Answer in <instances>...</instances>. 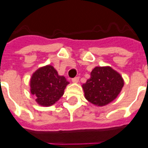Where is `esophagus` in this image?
Wrapping results in <instances>:
<instances>
[{
    "instance_id": "obj_1",
    "label": "esophagus",
    "mask_w": 148,
    "mask_h": 148,
    "mask_svg": "<svg viewBox=\"0 0 148 148\" xmlns=\"http://www.w3.org/2000/svg\"><path fill=\"white\" fill-rule=\"evenodd\" d=\"M79 82V77H74V78L72 79V82L73 83H77Z\"/></svg>"
}]
</instances>
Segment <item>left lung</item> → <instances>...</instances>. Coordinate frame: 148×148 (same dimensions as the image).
Here are the masks:
<instances>
[{
    "mask_svg": "<svg viewBox=\"0 0 148 148\" xmlns=\"http://www.w3.org/2000/svg\"><path fill=\"white\" fill-rule=\"evenodd\" d=\"M123 86L121 74L109 66H95L91 72V77L82 85L84 98L99 107L114 101Z\"/></svg>",
    "mask_w": 148,
    "mask_h": 148,
    "instance_id": "left-lung-1",
    "label": "left lung"
}]
</instances>
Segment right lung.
<instances>
[{
	"label": "right lung",
	"mask_w": 148,
	"mask_h": 148,
	"mask_svg": "<svg viewBox=\"0 0 148 148\" xmlns=\"http://www.w3.org/2000/svg\"><path fill=\"white\" fill-rule=\"evenodd\" d=\"M69 84L65 77L60 75L50 64L38 68L29 82L31 94L36 96L37 104L44 107L51 106L59 101Z\"/></svg>",
	"instance_id": "obj_1"
}]
</instances>
